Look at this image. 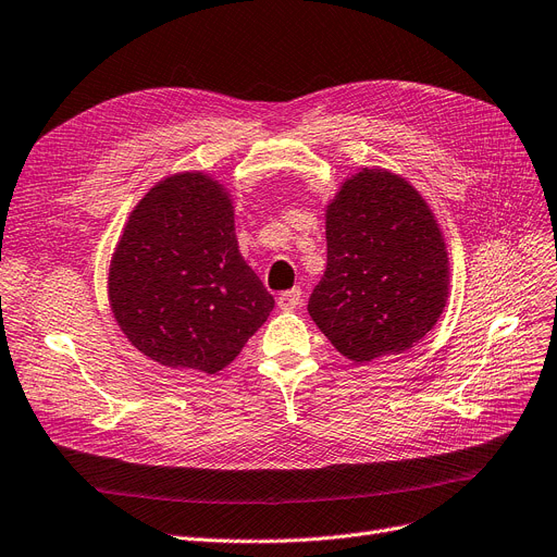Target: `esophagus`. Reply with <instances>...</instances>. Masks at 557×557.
Instances as JSON below:
<instances>
[{"label": "esophagus", "instance_id": "1", "mask_svg": "<svg viewBox=\"0 0 557 557\" xmlns=\"http://www.w3.org/2000/svg\"><path fill=\"white\" fill-rule=\"evenodd\" d=\"M276 304H278L281 310H285V313H287V310L299 308V304H301V290H299V287H293V290L281 293L278 299H276Z\"/></svg>", "mask_w": 557, "mask_h": 557}]
</instances>
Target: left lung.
<instances>
[{
  "label": "left lung",
  "mask_w": 557,
  "mask_h": 557,
  "mask_svg": "<svg viewBox=\"0 0 557 557\" xmlns=\"http://www.w3.org/2000/svg\"><path fill=\"white\" fill-rule=\"evenodd\" d=\"M448 253L430 206L405 177L363 169L326 206V270L308 313L349 361L409 349L448 299Z\"/></svg>",
  "instance_id": "1"
}]
</instances>
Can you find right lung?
Masks as SVG:
<instances>
[{"label":"right lung","mask_w":557,"mask_h":557,"mask_svg":"<svg viewBox=\"0 0 557 557\" xmlns=\"http://www.w3.org/2000/svg\"><path fill=\"white\" fill-rule=\"evenodd\" d=\"M127 341L169 368L214 374L270 318L274 297L237 249L231 196L206 173H177L132 210L109 267Z\"/></svg>","instance_id":"right-lung-1"}]
</instances>
